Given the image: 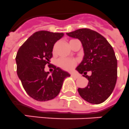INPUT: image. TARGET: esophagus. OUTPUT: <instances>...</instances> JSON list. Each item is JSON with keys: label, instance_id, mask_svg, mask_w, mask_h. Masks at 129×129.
Segmentation results:
<instances>
[{"label": "esophagus", "instance_id": "esophagus-1", "mask_svg": "<svg viewBox=\"0 0 129 129\" xmlns=\"http://www.w3.org/2000/svg\"><path fill=\"white\" fill-rule=\"evenodd\" d=\"M71 76L73 77H74V78H76V79H77V78L79 77V75L77 74H75V73H71Z\"/></svg>", "mask_w": 129, "mask_h": 129}]
</instances>
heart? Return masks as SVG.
Segmentation results:
<instances>
[{"mask_svg": "<svg viewBox=\"0 0 129 129\" xmlns=\"http://www.w3.org/2000/svg\"><path fill=\"white\" fill-rule=\"evenodd\" d=\"M71 41H73V40H71ZM54 49L55 48H54L53 51H54ZM77 63V61L76 59H61L58 61V66L65 70H72L76 66Z\"/></svg>", "mask_w": 129, "mask_h": 129, "instance_id": "b5f03b06", "label": "heart"}]
</instances>
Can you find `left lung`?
<instances>
[{
	"instance_id": "obj_1",
	"label": "left lung",
	"mask_w": 129,
	"mask_h": 129,
	"mask_svg": "<svg viewBox=\"0 0 129 129\" xmlns=\"http://www.w3.org/2000/svg\"><path fill=\"white\" fill-rule=\"evenodd\" d=\"M80 40L84 57L76 70L88 79L85 88H78L81 98L94 104L106 101L111 94L117 78V60L111 44L102 35L90 29H79L67 33ZM90 71V76H86Z\"/></svg>"
}]
</instances>
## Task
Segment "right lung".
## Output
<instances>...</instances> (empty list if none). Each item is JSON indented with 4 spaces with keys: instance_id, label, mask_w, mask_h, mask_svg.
Returning <instances> with one entry per match:
<instances>
[{
    "instance_id": "obj_1",
    "label": "right lung",
    "mask_w": 129,
    "mask_h": 129,
    "mask_svg": "<svg viewBox=\"0 0 129 129\" xmlns=\"http://www.w3.org/2000/svg\"><path fill=\"white\" fill-rule=\"evenodd\" d=\"M62 33L39 31L33 33L18 50L16 57L17 73L27 94L37 101L54 99L60 92L63 82L70 75L53 66L51 75L44 71L49 68L55 43Z\"/></svg>"
}]
</instances>
